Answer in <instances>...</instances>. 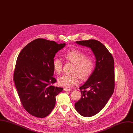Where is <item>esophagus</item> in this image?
I'll list each match as a JSON object with an SVG mask.
<instances>
[{
    "label": "esophagus",
    "mask_w": 133,
    "mask_h": 133,
    "mask_svg": "<svg viewBox=\"0 0 133 133\" xmlns=\"http://www.w3.org/2000/svg\"><path fill=\"white\" fill-rule=\"evenodd\" d=\"M63 90H64V91L69 92V91H71L72 90H71V89H66V88H64V89H63Z\"/></svg>",
    "instance_id": "34e87169"
}]
</instances>
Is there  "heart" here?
<instances>
[{
	"mask_svg": "<svg viewBox=\"0 0 133 133\" xmlns=\"http://www.w3.org/2000/svg\"><path fill=\"white\" fill-rule=\"evenodd\" d=\"M64 57L74 63L73 72H77L83 78L89 77L94 69V62L92 58L86 57L83 52L77 49L70 50L64 54ZM54 71L59 74L62 69V62L59 58L53 61ZM80 78L77 73L64 74L58 78L59 84L63 87L70 88L79 83Z\"/></svg>",
	"mask_w": 133,
	"mask_h": 133,
	"instance_id": "obj_1",
	"label": "heart"
}]
</instances>
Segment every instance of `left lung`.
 <instances>
[{
	"instance_id": "left-lung-1",
	"label": "left lung",
	"mask_w": 133,
	"mask_h": 133,
	"mask_svg": "<svg viewBox=\"0 0 133 133\" xmlns=\"http://www.w3.org/2000/svg\"><path fill=\"white\" fill-rule=\"evenodd\" d=\"M75 43L90 48L95 57V68L85 83L79 87L81 98L74 105L81 115L91 117L103 109L114 92V59L107 48L98 41L91 39Z\"/></svg>"
}]
</instances>
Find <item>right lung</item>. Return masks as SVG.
Listing matches in <instances>:
<instances>
[{"instance_id": "1", "label": "right lung", "mask_w": 133, "mask_h": 133, "mask_svg": "<svg viewBox=\"0 0 133 133\" xmlns=\"http://www.w3.org/2000/svg\"><path fill=\"white\" fill-rule=\"evenodd\" d=\"M65 46L54 41L37 39L25 45L17 58L14 81L24 109L39 118L47 116L54 109L56 96L63 88L53 85V61Z\"/></svg>"}]
</instances>
